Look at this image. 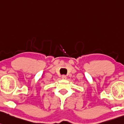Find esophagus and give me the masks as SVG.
<instances>
[{"instance_id": "34e87169", "label": "esophagus", "mask_w": 124, "mask_h": 124, "mask_svg": "<svg viewBox=\"0 0 124 124\" xmlns=\"http://www.w3.org/2000/svg\"><path fill=\"white\" fill-rule=\"evenodd\" d=\"M62 79H66V75H62Z\"/></svg>"}]
</instances>
